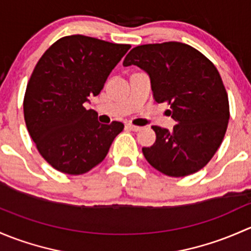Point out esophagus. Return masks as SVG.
<instances>
[{
	"label": "esophagus",
	"instance_id": "obj_1",
	"mask_svg": "<svg viewBox=\"0 0 251 251\" xmlns=\"http://www.w3.org/2000/svg\"><path fill=\"white\" fill-rule=\"evenodd\" d=\"M126 126H128V128L130 129V130H133V131H139L141 129V126H134V125H131V123H128V125H126Z\"/></svg>",
	"mask_w": 251,
	"mask_h": 251
}]
</instances>
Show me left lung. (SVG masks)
I'll list each match as a JSON object with an SVG mask.
<instances>
[{"label": "left lung", "instance_id": "1", "mask_svg": "<svg viewBox=\"0 0 251 251\" xmlns=\"http://www.w3.org/2000/svg\"><path fill=\"white\" fill-rule=\"evenodd\" d=\"M151 78L154 101L167 102L172 131L152 126L156 141L143 147L150 164L168 176L197 173L220 147L229 120L227 92L218 69L200 50L181 42L143 45L126 54Z\"/></svg>", "mask_w": 251, "mask_h": 251}]
</instances>
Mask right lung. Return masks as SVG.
<instances>
[{"instance_id":"1","label":"right lung","mask_w":251,"mask_h":251,"mask_svg":"<svg viewBox=\"0 0 251 251\" xmlns=\"http://www.w3.org/2000/svg\"><path fill=\"white\" fill-rule=\"evenodd\" d=\"M130 45L71 35L45 51L27 82L23 106L27 131L54 169L81 175L101 163L122 122H98L84 102L98 95Z\"/></svg>"}]
</instances>
